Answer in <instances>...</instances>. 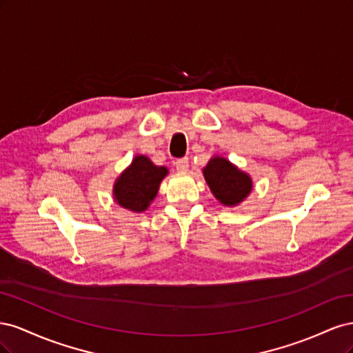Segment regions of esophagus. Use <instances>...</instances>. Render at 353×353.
<instances>
[{"instance_id": "obj_1", "label": "esophagus", "mask_w": 353, "mask_h": 353, "mask_svg": "<svg viewBox=\"0 0 353 353\" xmlns=\"http://www.w3.org/2000/svg\"><path fill=\"white\" fill-rule=\"evenodd\" d=\"M175 168L179 170V172H185L188 169V159L187 157H181L175 160Z\"/></svg>"}]
</instances>
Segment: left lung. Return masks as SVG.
<instances>
[{
    "label": "left lung",
    "instance_id": "obj_1",
    "mask_svg": "<svg viewBox=\"0 0 353 353\" xmlns=\"http://www.w3.org/2000/svg\"><path fill=\"white\" fill-rule=\"evenodd\" d=\"M203 174L213 196L225 206L239 205L252 190L250 176L223 157L210 159V162L203 169Z\"/></svg>",
    "mask_w": 353,
    "mask_h": 353
}]
</instances>
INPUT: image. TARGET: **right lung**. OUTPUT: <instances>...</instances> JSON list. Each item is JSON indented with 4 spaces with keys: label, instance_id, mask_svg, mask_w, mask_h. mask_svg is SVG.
I'll return each mask as SVG.
<instances>
[{
    "label": "right lung",
    "instance_id": "right-lung-1",
    "mask_svg": "<svg viewBox=\"0 0 353 353\" xmlns=\"http://www.w3.org/2000/svg\"><path fill=\"white\" fill-rule=\"evenodd\" d=\"M168 174L163 166H156L145 156H137L132 165L117 178L114 184V199L125 209L143 212L154 200L157 190Z\"/></svg>",
    "mask_w": 353,
    "mask_h": 353
}]
</instances>
